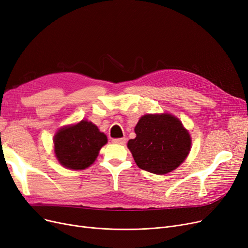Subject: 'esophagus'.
Segmentation results:
<instances>
[{
	"label": "esophagus",
	"mask_w": 248,
	"mask_h": 248,
	"mask_svg": "<svg viewBox=\"0 0 248 248\" xmlns=\"http://www.w3.org/2000/svg\"><path fill=\"white\" fill-rule=\"evenodd\" d=\"M126 141L125 138H120V139H113L112 140V143L114 144H118V145H124Z\"/></svg>",
	"instance_id": "34e87169"
}]
</instances>
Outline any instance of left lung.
Instances as JSON below:
<instances>
[{"label":"left lung","instance_id":"obj_1","mask_svg":"<svg viewBox=\"0 0 248 248\" xmlns=\"http://www.w3.org/2000/svg\"><path fill=\"white\" fill-rule=\"evenodd\" d=\"M136 138L127 142L137 165L154 174H166L187 157L191 138L182 123L169 113L145 114L135 126Z\"/></svg>","mask_w":248,"mask_h":248}]
</instances>
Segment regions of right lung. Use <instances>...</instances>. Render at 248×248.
Segmentation results:
<instances>
[{
  "label": "right lung",
  "instance_id": "obj_1",
  "mask_svg": "<svg viewBox=\"0 0 248 248\" xmlns=\"http://www.w3.org/2000/svg\"><path fill=\"white\" fill-rule=\"evenodd\" d=\"M106 143L107 137L88 121L63 126L53 138L58 161L73 170H82L93 164Z\"/></svg>",
  "mask_w": 248,
  "mask_h": 248
}]
</instances>
